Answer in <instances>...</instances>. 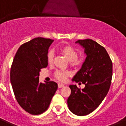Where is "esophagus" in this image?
Masks as SVG:
<instances>
[{
	"mask_svg": "<svg viewBox=\"0 0 126 126\" xmlns=\"http://www.w3.org/2000/svg\"><path fill=\"white\" fill-rule=\"evenodd\" d=\"M64 84H61V83H59V84H58V87H59V88H61L64 87Z\"/></svg>",
	"mask_w": 126,
	"mask_h": 126,
	"instance_id": "1",
	"label": "esophagus"
}]
</instances>
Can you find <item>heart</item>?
Masks as SVG:
<instances>
[{
    "mask_svg": "<svg viewBox=\"0 0 126 126\" xmlns=\"http://www.w3.org/2000/svg\"><path fill=\"white\" fill-rule=\"evenodd\" d=\"M60 51L61 53L66 57V59L70 61V64L72 66L78 67L83 65L86 59L84 55H80L78 56V52L74 48L70 46H64L61 47ZM54 53L53 51L50 50L47 54V62L48 64H52L53 62ZM69 73L67 71L59 70L55 73V77L61 81H64L66 80L67 77L68 76Z\"/></svg>",
    "mask_w": 126,
    "mask_h": 126,
    "instance_id": "1",
    "label": "heart"
}]
</instances>
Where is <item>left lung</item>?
I'll use <instances>...</instances> for the list:
<instances>
[{
  "label": "left lung",
  "instance_id": "left-lung-1",
  "mask_svg": "<svg viewBox=\"0 0 126 126\" xmlns=\"http://www.w3.org/2000/svg\"><path fill=\"white\" fill-rule=\"evenodd\" d=\"M76 43L84 48L86 58L73 81L82 83L85 87L80 89L76 84L70 85L67 105L71 112L83 116L93 112L107 94L112 81V62L105 48L95 41L79 40Z\"/></svg>",
  "mask_w": 126,
  "mask_h": 126
}]
</instances>
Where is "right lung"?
I'll list each match as a JSON object with an SVG mask.
<instances>
[{
  "label": "right lung",
  "mask_w": 126,
  "mask_h": 126,
  "mask_svg": "<svg viewBox=\"0 0 126 126\" xmlns=\"http://www.w3.org/2000/svg\"><path fill=\"white\" fill-rule=\"evenodd\" d=\"M53 40L38 37L21 45L11 65L10 79L19 105L32 115L47 110L58 86L54 81L39 82L40 71L48 65V48Z\"/></svg>",
  "instance_id": "add662e5"
}]
</instances>
